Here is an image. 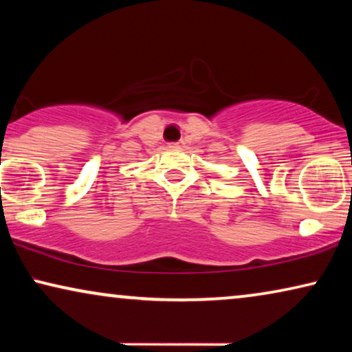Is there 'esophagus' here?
<instances>
[{
	"mask_svg": "<svg viewBox=\"0 0 352 352\" xmlns=\"http://www.w3.org/2000/svg\"><path fill=\"white\" fill-rule=\"evenodd\" d=\"M168 146H170V147H179L181 142H170V144H168Z\"/></svg>",
	"mask_w": 352,
	"mask_h": 352,
	"instance_id": "34e87169",
	"label": "esophagus"
}]
</instances>
